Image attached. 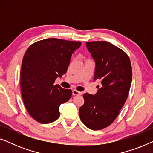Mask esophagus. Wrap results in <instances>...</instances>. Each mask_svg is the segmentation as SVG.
I'll use <instances>...</instances> for the list:
<instances>
[{
    "instance_id": "1",
    "label": "esophagus",
    "mask_w": 153,
    "mask_h": 153,
    "mask_svg": "<svg viewBox=\"0 0 153 153\" xmlns=\"http://www.w3.org/2000/svg\"><path fill=\"white\" fill-rule=\"evenodd\" d=\"M81 94V92L77 91V90H73L72 91V95H80Z\"/></svg>"
}]
</instances>
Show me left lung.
Listing matches in <instances>:
<instances>
[{"label":"left lung","instance_id":"obj_1","mask_svg":"<svg viewBox=\"0 0 153 153\" xmlns=\"http://www.w3.org/2000/svg\"><path fill=\"white\" fill-rule=\"evenodd\" d=\"M86 47L95 61L94 80L100 81L102 86L95 95L83 94L79 116L88 128L100 130L116 120L126 102L132 70L128 55L111 43L88 42Z\"/></svg>","mask_w":153,"mask_h":153}]
</instances>
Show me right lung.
<instances>
[{"mask_svg": "<svg viewBox=\"0 0 153 153\" xmlns=\"http://www.w3.org/2000/svg\"><path fill=\"white\" fill-rule=\"evenodd\" d=\"M80 42L49 38L33 43L26 50L21 70V92L29 115L47 124L59 118V106L71 98L72 91L54 85L65 74L72 54Z\"/></svg>", "mask_w": 153, "mask_h": 153, "instance_id": "right-lung-1", "label": "right lung"}]
</instances>
